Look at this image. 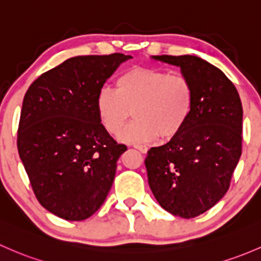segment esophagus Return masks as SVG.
Wrapping results in <instances>:
<instances>
[{"label": "esophagus", "instance_id": "1", "mask_svg": "<svg viewBox=\"0 0 261 261\" xmlns=\"http://www.w3.org/2000/svg\"><path fill=\"white\" fill-rule=\"evenodd\" d=\"M135 149H138L140 152H142V153H146L147 152V150H149V147L146 146V145H135Z\"/></svg>", "mask_w": 261, "mask_h": 261}]
</instances>
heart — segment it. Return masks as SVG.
<instances>
[{
	"label": "heart",
	"mask_w": 261,
	"mask_h": 261,
	"mask_svg": "<svg viewBox=\"0 0 261 261\" xmlns=\"http://www.w3.org/2000/svg\"><path fill=\"white\" fill-rule=\"evenodd\" d=\"M194 105L190 81L179 73L133 67L115 80V90L103 87L96 96V112L106 131L117 135L134 111L135 120L120 134L130 144L151 142L160 134L170 139L182 130Z\"/></svg>",
	"instance_id": "heart-1"
}]
</instances>
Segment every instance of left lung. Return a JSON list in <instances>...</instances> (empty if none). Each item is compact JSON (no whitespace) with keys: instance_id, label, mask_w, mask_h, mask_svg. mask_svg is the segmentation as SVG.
<instances>
[{"instance_id":"8db88e82","label":"left lung","mask_w":261,"mask_h":261,"mask_svg":"<svg viewBox=\"0 0 261 261\" xmlns=\"http://www.w3.org/2000/svg\"><path fill=\"white\" fill-rule=\"evenodd\" d=\"M180 67L194 89L190 117L177 135L145 159L153 196L163 209L191 219L226 194L241 156L243 106L237 87L200 57L152 56Z\"/></svg>"}]
</instances>
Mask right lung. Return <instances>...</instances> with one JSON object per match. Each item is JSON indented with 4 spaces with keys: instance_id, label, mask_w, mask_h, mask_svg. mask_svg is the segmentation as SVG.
<instances>
[{
    "instance_id": "right-lung-1",
    "label": "right lung",
    "mask_w": 261,
    "mask_h": 261,
    "mask_svg": "<svg viewBox=\"0 0 261 261\" xmlns=\"http://www.w3.org/2000/svg\"><path fill=\"white\" fill-rule=\"evenodd\" d=\"M123 54L76 56L31 84L23 97L17 149L38 202L70 221L90 218L105 201L127 147L103 128L96 96Z\"/></svg>"
}]
</instances>
